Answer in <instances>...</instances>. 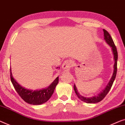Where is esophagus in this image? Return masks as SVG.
I'll return each instance as SVG.
<instances>
[{
	"mask_svg": "<svg viewBox=\"0 0 125 125\" xmlns=\"http://www.w3.org/2000/svg\"><path fill=\"white\" fill-rule=\"evenodd\" d=\"M71 64V61L69 60L64 61V62H63L62 66V68L63 70H67V69L70 67Z\"/></svg>",
	"mask_w": 125,
	"mask_h": 125,
	"instance_id": "esophagus-1",
	"label": "esophagus"
}]
</instances>
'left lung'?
I'll return each mask as SVG.
<instances>
[{
    "label": "left lung",
    "mask_w": 125,
    "mask_h": 125,
    "mask_svg": "<svg viewBox=\"0 0 125 125\" xmlns=\"http://www.w3.org/2000/svg\"><path fill=\"white\" fill-rule=\"evenodd\" d=\"M103 32L104 39H105V42H107V44H109V45L111 46L112 49L113 55H114V59L115 62L114 64V71H113V75L112 76L110 81H109L108 83L107 86H106L105 88L103 90V92L99 93V94L97 95L92 96V97L90 98H86L85 97V96H82L79 94V92H77V88H76L75 85H74L73 88L74 92H75V93L76 95H77L78 98H79L80 100H81L82 101L86 102L87 103H98V102H100L102 100H103V99L105 98V96L107 95V94H108V93L109 92V91L110 90L116 76L117 70V59H118V53H117L116 46H115V44L114 43V42H113V39L112 38V37L111 36V35L108 33V32L104 29H103Z\"/></svg>",
    "instance_id": "1"
}]
</instances>
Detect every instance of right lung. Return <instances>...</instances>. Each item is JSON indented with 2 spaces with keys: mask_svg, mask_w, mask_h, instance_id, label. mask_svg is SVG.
I'll use <instances>...</instances> for the list:
<instances>
[{
  "mask_svg": "<svg viewBox=\"0 0 125 125\" xmlns=\"http://www.w3.org/2000/svg\"><path fill=\"white\" fill-rule=\"evenodd\" d=\"M10 74L11 82L16 92L24 101L32 105H39L47 102L53 94L59 80L58 77L47 88L39 90H32L22 87L15 80L12 76L10 68Z\"/></svg>",
  "mask_w": 125,
  "mask_h": 125,
  "instance_id": "1",
  "label": "right lung"
}]
</instances>
